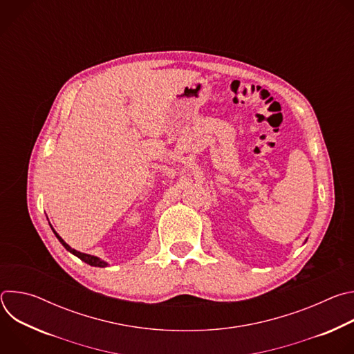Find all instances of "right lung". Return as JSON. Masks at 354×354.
<instances>
[{
  "label": "right lung",
  "instance_id": "1",
  "mask_svg": "<svg viewBox=\"0 0 354 354\" xmlns=\"http://www.w3.org/2000/svg\"><path fill=\"white\" fill-rule=\"evenodd\" d=\"M53 230V228H52ZM53 232L56 234V236H57V239L62 242V245L68 250V252H71L73 255H75L77 258H80L82 262H85V263H88V265H91V266H95V268H105V266H108V263L105 262V261H102V259H99V258H96V257H92V255H88V254H82V252H78V250H75V249H73L68 243H66L64 242V239L53 230Z\"/></svg>",
  "mask_w": 354,
  "mask_h": 354
}]
</instances>
